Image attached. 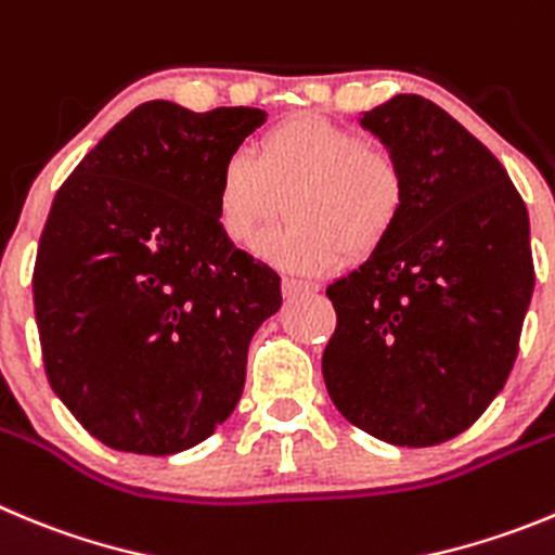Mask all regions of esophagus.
Masks as SVG:
<instances>
[{"label":"esophagus","instance_id":"obj_1","mask_svg":"<svg viewBox=\"0 0 555 555\" xmlns=\"http://www.w3.org/2000/svg\"><path fill=\"white\" fill-rule=\"evenodd\" d=\"M317 283L311 281H299V278H283V294L286 297H299V294H311L317 292Z\"/></svg>","mask_w":555,"mask_h":555}]
</instances>
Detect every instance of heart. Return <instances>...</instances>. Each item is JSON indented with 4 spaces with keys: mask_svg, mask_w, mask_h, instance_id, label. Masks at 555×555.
<instances>
[{
    "mask_svg": "<svg viewBox=\"0 0 555 555\" xmlns=\"http://www.w3.org/2000/svg\"><path fill=\"white\" fill-rule=\"evenodd\" d=\"M292 222L258 238V256L292 272H327L369 256L390 236L406 203L399 156L358 131L302 115L274 126L261 151H231L217 172L215 208L233 244H253L283 197Z\"/></svg>",
    "mask_w": 555,
    "mask_h": 555,
    "instance_id": "obj_1",
    "label": "heart"
}]
</instances>
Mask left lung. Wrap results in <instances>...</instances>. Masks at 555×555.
<instances>
[{"label":"left lung","instance_id":"1","mask_svg":"<svg viewBox=\"0 0 555 555\" xmlns=\"http://www.w3.org/2000/svg\"><path fill=\"white\" fill-rule=\"evenodd\" d=\"M360 126L399 156L406 203L390 236L330 283L322 358L338 413L390 446L446 443L515 365L533 294L531 228L501 162L449 112L393 95Z\"/></svg>","mask_w":555,"mask_h":555}]
</instances>
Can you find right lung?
Masks as SVG:
<instances>
[{"instance_id":"obj_1","label":"right lung","mask_w":555,"mask_h":555,"mask_svg":"<svg viewBox=\"0 0 555 555\" xmlns=\"http://www.w3.org/2000/svg\"><path fill=\"white\" fill-rule=\"evenodd\" d=\"M263 120L253 106L145 101L54 195L33 274L46 377L109 449H192L242 396L281 278L222 233L215 186Z\"/></svg>"}]
</instances>
